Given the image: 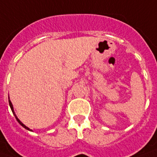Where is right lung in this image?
I'll return each instance as SVG.
<instances>
[{"instance_id":"1","label":"right lung","mask_w":157,"mask_h":157,"mask_svg":"<svg viewBox=\"0 0 157 157\" xmlns=\"http://www.w3.org/2000/svg\"><path fill=\"white\" fill-rule=\"evenodd\" d=\"M8 100H9V105H10V107H11V111H12V113H13V115H14V116H15V117H16V119H17V121H18V123H19V124H20L21 125V126L23 127V128H25V129H26V130H30V131H33V130H31V129H29V128H28V127L26 126V125H25V124H24L23 123H22V122H21V121L20 120H19V119H18L17 116V115H16V113H15V111H14V109H13V105H12V104H11V100H10V98H9V96H8Z\"/></svg>"}]
</instances>
